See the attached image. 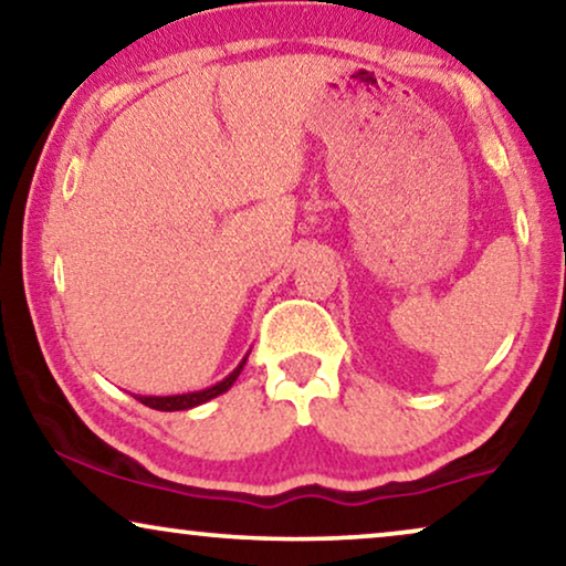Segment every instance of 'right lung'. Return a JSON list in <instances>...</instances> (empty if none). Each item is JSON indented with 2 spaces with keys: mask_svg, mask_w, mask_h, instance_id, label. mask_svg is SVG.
<instances>
[{
  "mask_svg": "<svg viewBox=\"0 0 566 566\" xmlns=\"http://www.w3.org/2000/svg\"><path fill=\"white\" fill-rule=\"evenodd\" d=\"M247 355H250V353H247ZM247 355L242 358V363H239V366H237L234 370H231V374H229L227 378H223V381L213 384V386H208V389H203V391L175 394V397H136V399L142 401V405H146V407L159 409V412H177V409H190V407L206 405L208 399L219 397V394H223V391H229V389H231V384L237 381L239 374H242V368H244V363H247Z\"/></svg>",
  "mask_w": 566,
  "mask_h": 566,
  "instance_id": "obj_1",
  "label": "right lung"
}]
</instances>
